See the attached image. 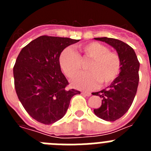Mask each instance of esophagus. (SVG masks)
Returning <instances> with one entry per match:
<instances>
[{
  "instance_id": "esophagus-1",
  "label": "esophagus",
  "mask_w": 151,
  "mask_h": 151,
  "mask_svg": "<svg viewBox=\"0 0 151 151\" xmlns=\"http://www.w3.org/2000/svg\"><path fill=\"white\" fill-rule=\"evenodd\" d=\"M82 94H83V95L88 96H88H90L91 94V92H88V91H83V92H82Z\"/></svg>"
}]
</instances>
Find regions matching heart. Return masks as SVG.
<instances>
[{
	"label": "heart",
	"mask_w": 151,
	"mask_h": 151,
	"mask_svg": "<svg viewBox=\"0 0 151 151\" xmlns=\"http://www.w3.org/2000/svg\"><path fill=\"white\" fill-rule=\"evenodd\" d=\"M79 50L82 56H78L70 47H66L59 57L60 66L68 77H72L79 70L80 59H91L86 66L88 71L78 73L72 78L73 87L90 90L97 87L98 82L105 86L116 79L121 70L120 57L116 53L109 51L107 47L94 41L80 45Z\"/></svg>",
	"instance_id": "obj_1"
}]
</instances>
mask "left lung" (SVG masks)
<instances>
[{
  "mask_svg": "<svg viewBox=\"0 0 151 151\" xmlns=\"http://www.w3.org/2000/svg\"><path fill=\"white\" fill-rule=\"evenodd\" d=\"M94 39L113 47L121 60L120 73L116 79L105 89L92 93L102 100L101 106L94 110V114L104 120L113 122L129 110L134 101L139 82L140 63L132 47L123 41L106 37Z\"/></svg>",
  "mask_w": 151,
  "mask_h": 151,
  "instance_id": "8db88e82",
  "label": "left lung"
}]
</instances>
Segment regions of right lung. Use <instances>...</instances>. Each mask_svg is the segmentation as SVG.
I'll return each instance as SVG.
<instances>
[{
    "label": "right lung",
    "instance_id": "obj_1",
    "mask_svg": "<svg viewBox=\"0 0 151 151\" xmlns=\"http://www.w3.org/2000/svg\"><path fill=\"white\" fill-rule=\"evenodd\" d=\"M79 40L42 35L21 50L13 67L18 98L29 116L50 125L66 114L72 97L80 91L66 88L59 64L60 53Z\"/></svg>",
    "mask_w": 151,
    "mask_h": 151
}]
</instances>
